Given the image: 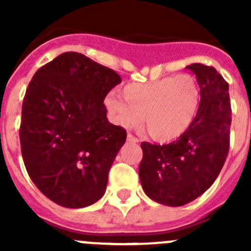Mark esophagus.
<instances>
[{
  "mask_svg": "<svg viewBox=\"0 0 251 251\" xmlns=\"http://www.w3.org/2000/svg\"><path fill=\"white\" fill-rule=\"evenodd\" d=\"M127 141H128V142H133V143H137V142H139V139L137 138V137L133 136V134H130V133H128Z\"/></svg>",
  "mask_w": 251,
  "mask_h": 251,
  "instance_id": "obj_1",
  "label": "esophagus"
}]
</instances>
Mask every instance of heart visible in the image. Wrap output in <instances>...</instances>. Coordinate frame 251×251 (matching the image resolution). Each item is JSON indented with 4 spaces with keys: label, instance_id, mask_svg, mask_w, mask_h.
Segmentation results:
<instances>
[{
    "label": "heart",
    "instance_id": "heart-1",
    "mask_svg": "<svg viewBox=\"0 0 251 251\" xmlns=\"http://www.w3.org/2000/svg\"><path fill=\"white\" fill-rule=\"evenodd\" d=\"M122 97L110 94L105 99L113 121L123 127H133L142 117L145 129L158 142L182 136L194 123L201 104L200 85L190 74L127 84Z\"/></svg>",
    "mask_w": 251,
    "mask_h": 251
}]
</instances>
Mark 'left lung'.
<instances>
[{
	"instance_id": "left-lung-1",
	"label": "left lung",
	"mask_w": 251,
	"mask_h": 251,
	"mask_svg": "<svg viewBox=\"0 0 251 251\" xmlns=\"http://www.w3.org/2000/svg\"><path fill=\"white\" fill-rule=\"evenodd\" d=\"M201 89L196 118L177 141L168 145H141L139 179L146 195L156 202L182 206L215 182L230 148L229 84L212 66L188 65Z\"/></svg>"
}]
</instances>
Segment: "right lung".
<instances>
[{
  "instance_id": "1",
  "label": "right lung",
  "mask_w": 251,
  "mask_h": 251,
  "mask_svg": "<svg viewBox=\"0 0 251 251\" xmlns=\"http://www.w3.org/2000/svg\"><path fill=\"white\" fill-rule=\"evenodd\" d=\"M122 81L79 52H64L35 73L22 103L20 143L32 182L64 207L93 205L127 138L109 123L104 99Z\"/></svg>"
}]
</instances>
